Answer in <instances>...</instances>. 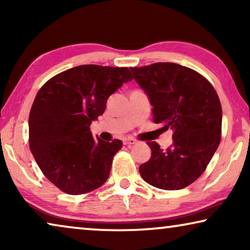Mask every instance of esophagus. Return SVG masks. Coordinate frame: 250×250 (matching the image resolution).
Segmentation results:
<instances>
[{
    "label": "esophagus",
    "mask_w": 250,
    "mask_h": 250,
    "mask_svg": "<svg viewBox=\"0 0 250 250\" xmlns=\"http://www.w3.org/2000/svg\"><path fill=\"white\" fill-rule=\"evenodd\" d=\"M123 142H124V145H126V146H133L136 143V140L133 138H125L124 140H123Z\"/></svg>",
    "instance_id": "1"
}]
</instances>
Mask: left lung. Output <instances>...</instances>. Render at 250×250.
Returning <instances> with one entry per match:
<instances>
[{
    "instance_id": "left-lung-1",
    "label": "left lung",
    "mask_w": 250,
    "mask_h": 250,
    "mask_svg": "<svg viewBox=\"0 0 250 250\" xmlns=\"http://www.w3.org/2000/svg\"><path fill=\"white\" fill-rule=\"evenodd\" d=\"M131 71L148 95L153 122L174 131L166 150L148 142L151 157L140 166V174L158 189H183L205 172L221 142L218 95L199 73L177 63L157 62Z\"/></svg>"
}]
</instances>
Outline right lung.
I'll use <instances>...</instances> for the list:
<instances>
[{
	"label": "right lung",
	"instance_id": "add662e5",
	"mask_svg": "<svg viewBox=\"0 0 250 250\" xmlns=\"http://www.w3.org/2000/svg\"><path fill=\"white\" fill-rule=\"evenodd\" d=\"M132 78L126 67L82 64L41 87L29 114V148L46 179L61 191L87 193L107 181L123 142L95 140L90 126L104 112L108 98Z\"/></svg>",
	"mask_w": 250,
	"mask_h": 250
}]
</instances>
